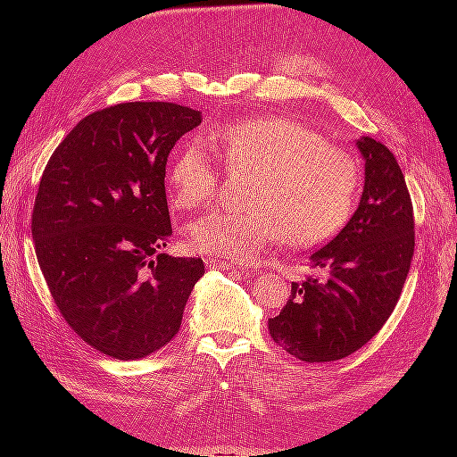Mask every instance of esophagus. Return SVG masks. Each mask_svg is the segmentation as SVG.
Wrapping results in <instances>:
<instances>
[{
  "instance_id": "obj_1",
  "label": "esophagus",
  "mask_w": 457,
  "mask_h": 457,
  "mask_svg": "<svg viewBox=\"0 0 457 457\" xmlns=\"http://www.w3.org/2000/svg\"><path fill=\"white\" fill-rule=\"evenodd\" d=\"M205 265L210 269H220V270H230V269H237V265L234 262H228V261H220V259H207Z\"/></svg>"
}]
</instances>
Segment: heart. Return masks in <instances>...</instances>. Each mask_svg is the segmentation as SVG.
Instances as JSON below:
<instances>
[{
	"instance_id": "1",
	"label": "heart",
	"mask_w": 457,
	"mask_h": 457,
	"mask_svg": "<svg viewBox=\"0 0 457 457\" xmlns=\"http://www.w3.org/2000/svg\"><path fill=\"white\" fill-rule=\"evenodd\" d=\"M228 170L253 175L242 213L213 212L188 228L195 250L245 262L280 240L309 250L345 227L361 190L356 160L320 133L284 116H257L212 133ZM173 202L202 210L219 190L217 160L202 141H190L170 165Z\"/></svg>"
}]
</instances>
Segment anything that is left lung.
<instances>
[{
  "label": "left lung",
  "instance_id": "obj_1",
  "mask_svg": "<svg viewBox=\"0 0 457 457\" xmlns=\"http://www.w3.org/2000/svg\"><path fill=\"white\" fill-rule=\"evenodd\" d=\"M366 160L361 205L334 240L309 257L314 270L292 282L274 343L303 362H334L358 351L389 320L416 247L413 205L404 173L383 143L362 137Z\"/></svg>",
  "mask_w": 457,
  "mask_h": 457
}]
</instances>
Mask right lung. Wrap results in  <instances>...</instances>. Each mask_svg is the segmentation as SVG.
Instances as JSON below:
<instances>
[{"label": "right lung", "instance_id": "obj_1", "mask_svg": "<svg viewBox=\"0 0 457 457\" xmlns=\"http://www.w3.org/2000/svg\"><path fill=\"white\" fill-rule=\"evenodd\" d=\"M175 103H121L86 116L39 179L32 238L61 316L93 349L137 361L181 328L200 257L160 253L171 237L165 163L200 126Z\"/></svg>", "mask_w": 457, "mask_h": 457}]
</instances>
